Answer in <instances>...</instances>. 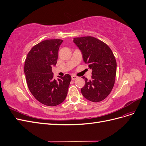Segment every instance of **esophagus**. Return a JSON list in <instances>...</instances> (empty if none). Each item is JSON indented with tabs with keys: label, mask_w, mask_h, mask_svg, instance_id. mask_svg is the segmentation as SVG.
Segmentation results:
<instances>
[{
	"label": "esophagus",
	"mask_w": 146,
	"mask_h": 146,
	"mask_svg": "<svg viewBox=\"0 0 146 146\" xmlns=\"http://www.w3.org/2000/svg\"><path fill=\"white\" fill-rule=\"evenodd\" d=\"M71 78H72V80H76V78H77V77L76 76H71Z\"/></svg>",
	"instance_id": "34e87169"
}]
</instances>
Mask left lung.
<instances>
[{
	"label": "left lung",
	"instance_id": "8db88e82",
	"mask_svg": "<svg viewBox=\"0 0 146 146\" xmlns=\"http://www.w3.org/2000/svg\"><path fill=\"white\" fill-rule=\"evenodd\" d=\"M73 42L80 50L83 61L92 69L91 80L85 79L81 92L87 100L99 102L111 92L115 82L116 61L106 44L92 36L74 38Z\"/></svg>",
	"mask_w": 146,
	"mask_h": 146
}]
</instances>
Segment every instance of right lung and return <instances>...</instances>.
I'll return each mask as SVG.
<instances>
[{"mask_svg":"<svg viewBox=\"0 0 146 146\" xmlns=\"http://www.w3.org/2000/svg\"><path fill=\"white\" fill-rule=\"evenodd\" d=\"M63 40L47 39L33 46L25 61L24 73L29 89L39 102L54 107L61 104L68 94L71 77L54 78L52 71L58 60L59 47Z\"/></svg>","mask_w":146,"mask_h":146,"instance_id":"right-lung-1","label":"right lung"}]
</instances>
